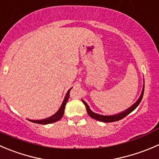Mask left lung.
<instances>
[{"label": "left lung", "instance_id": "1", "mask_svg": "<svg viewBox=\"0 0 159 159\" xmlns=\"http://www.w3.org/2000/svg\"><path fill=\"white\" fill-rule=\"evenodd\" d=\"M144 85H143L142 92H141V95H140L139 98H138V99L136 101V102L134 103V104L132 105L130 108L127 109L126 110L123 111V112H119V113L114 114V115L104 116V115H101V114L95 113V112H94L93 111L91 110V109L89 108V105L85 102V101H84L83 99H81V101H82V102L84 103V106H85L86 109H87L88 114L90 116V117L95 119V120H96L101 121V122H104V123L115 122V121H118V120H122L123 118H124L126 116H127L128 114H130L132 111H134L137 107H138V105L140 104V102H141V99H142V98H143V95H144Z\"/></svg>", "mask_w": 159, "mask_h": 159}]
</instances>
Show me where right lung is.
Masks as SVG:
<instances>
[{
	"mask_svg": "<svg viewBox=\"0 0 159 159\" xmlns=\"http://www.w3.org/2000/svg\"><path fill=\"white\" fill-rule=\"evenodd\" d=\"M70 89H70L68 91H67V94H66L65 97H64V101H63L62 104H61V107H60V109H58V111L56 112V113L53 114V115L51 116L48 117V118L43 119V120H29V119H28V120H29V121H32V122L35 123V124H52V123H54V122H57V121L60 120L63 117V116H64L66 103H67V100H68L69 98V96H70Z\"/></svg>",
	"mask_w": 159,
	"mask_h": 159,
	"instance_id": "1",
	"label": "right lung"
}]
</instances>
